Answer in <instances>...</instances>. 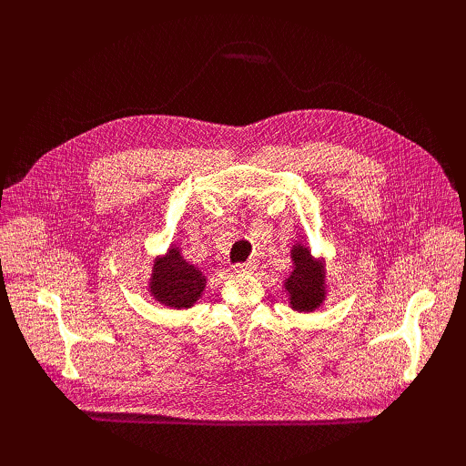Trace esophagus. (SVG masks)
<instances>
[{"mask_svg":"<svg viewBox=\"0 0 466 466\" xmlns=\"http://www.w3.org/2000/svg\"><path fill=\"white\" fill-rule=\"evenodd\" d=\"M255 268H257V262H255V260H248V262L234 264L232 270H234L236 274H239V272H251V270H255Z\"/></svg>","mask_w":466,"mask_h":466,"instance_id":"esophagus-1","label":"esophagus"}]
</instances>
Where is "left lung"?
<instances>
[{
  "instance_id": "left-lung-1",
  "label": "left lung",
  "mask_w": 466,
  "mask_h": 466,
  "mask_svg": "<svg viewBox=\"0 0 466 466\" xmlns=\"http://www.w3.org/2000/svg\"><path fill=\"white\" fill-rule=\"evenodd\" d=\"M290 260L292 270L283 279L289 306L299 313L319 309L327 300V260L315 258L300 241L292 246Z\"/></svg>"
}]
</instances>
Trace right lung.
Instances as JSON below:
<instances>
[{"instance_id": "1", "label": "right lung", "mask_w": 466, "mask_h": 466, "mask_svg": "<svg viewBox=\"0 0 466 466\" xmlns=\"http://www.w3.org/2000/svg\"><path fill=\"white\" fill-rule=\"evenodd\" d=\"M208 278L202 268L190 264L171 243L164 255L153 260L147 292L169 309H188L202 299Z\"/></svg>"}]
</instances>
